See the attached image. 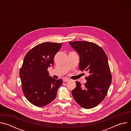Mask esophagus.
<instances>
[{"instance_id":"obj_1","label":"esophagus","mask_w":131,"mask_h":131,"mask_svg":"<svg viewBox=\"0 0 131 131\" xmlns=\"http://www.w3.org/2000/svg\"><path fill=\"white\" fill-rule=\"evenodd\" d=\"M70 81V79H68V78H65V79H63V81H64V82H68V81Z\"/></svg>"}]
</instances>
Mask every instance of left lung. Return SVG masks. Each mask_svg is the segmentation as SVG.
I'll use <instances>...</instances> for the list:
<instances>
[{
  "instance_id": "1",
  "label": "left lung",
  "mask_w": 131,
  "mask_h": 131,
  "mask_svg": "<svg viewBox=\"0 0 131 131\" xmlns=\"http://www.w3.org/2000/svg\"><path fill=\"white\" fill-rule=\"evenodd\" d=\"M80 55L79 68L89 73L86 82L76 81L72 95L81 107L90 109L100 104L107 95L112 76L107 55L99 45L86 41L69 42Z\"/></svg>"
}]
</instances>
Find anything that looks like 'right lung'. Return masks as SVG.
Instances as JSON below:
<instances>
[{"instance_id":"1","label":"right lung","mask_w":131,"mask_h":131,"mask_svg":"<svg viewBox=\"0 0 131 131\" xmlns=\"http://www.w3.org/2000/svg\"><path fill=\"white\" fill-rule=\"evenodd\" d=\"M63 43L43 42L30 49L26 54L20 70L23 94L37 107L52 102L63 81L49 75L48 68L54 64V58Z\"/></svg>"}]
</instances>
